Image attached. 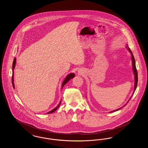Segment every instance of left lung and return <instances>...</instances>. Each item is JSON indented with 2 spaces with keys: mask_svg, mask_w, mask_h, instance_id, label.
Segmentation results:
<instances>
[{
  "mask_svg": "<svg viewBox=\"0 0 148 148\" xmlns=\"http://www.w3.org/2000/svg\"><path fill=\"white\" fill-rule=\"evenodd\" d=\"M126 48H127V49L128 50V51L130 52V53L131 54V56H132V61L133 71V73H134V92H133V94H134V92H135V90H136V86H137V84H138V72H137L136 68L135 61L134 56H133V53H132V52L131 50L130 49V48H129V47H128V45H127L126 46ZM133 95H132V96H133ZM132 97H130V98L128 100V101H127V103H126L124 106H122V107H121V108H118V109H116V110H113V111H111V112H110V113H112V112H114L118 111V110H120V109H121L123 107H124V106H126L127 104V103L129 101V100H130V99L132 98Z\"/></svg>",
  "mask_w": 148,
  "mask_h": 148,
  "instance_id": "8db88e82",
  "label": "left lung"
}]
</instances>
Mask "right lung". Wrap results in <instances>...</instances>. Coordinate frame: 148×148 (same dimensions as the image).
<instances>
[{
    "mask_svg": "<svg viewBox=\"0 0 148 148\" xmlns=\"http://www.w3.org/2000/svg\"><path fill=\"white\" fill-rule=\"evenodd\" d=\"M15 64H16V58H15L14 59V60H13V66H12V69H13V74H12V84H13V88H15V86H14V68H15ZM75 77V74H74V73H70V74H69L65 78V79L64 80L63 82V83H62V88H63L64 86L70 80H71V79H72V78H73V77ZM61 102H62V100H61V101H60V103H59V104L58 105V106L56 107L54 109H53V110H51V111H50L49 112H48L47 114H50V113H54L56 110V109L59 107V106L60 105V104H61Z\"/></svg>",
    "mask_w": 148,
    "mask_h": 148,
    "instance_id": "right-lung-1",
    "label": "right lung"
}]
</instances>
